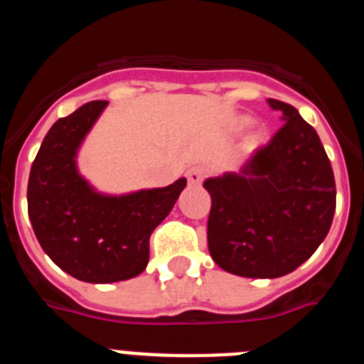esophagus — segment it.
Instances as JSON below:
<instances>
[{"label":"esophagus","instance_id":"obj_1","mask_svg":"<svg viewBox=\"0 0 364 364\" xmlns=\"http://www.w3.org/2000/svg\"><path fill=\"white\" fill-rule=\"evenodd\" d=\"M186 176H188L189 184L198 186L202 180L205 178V167L204 166H191L188 169V173H186Z\"/></svg>","mask_w":364,"mask_h":364}]
</instances>
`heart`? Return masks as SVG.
Masks as SVG:
<instances>
[{"instance_id":"b5f03b06","label":"heart","mask_w":364,"mask_h":364,"mask_svg":"<svg viewBox=\"0 0 364 364\" xmlns=\"http://www.w3.org/2000/svg\"><path fill=\"white\" fill-rule=\"evenodd\" d=\"M240 122H242V124L246 125L247 122H250V118L244 117ZM264 138H266V131H264V129H255V131H253V133H252V142H253V144L264 142Z\"/></svg>"}]
</instances>
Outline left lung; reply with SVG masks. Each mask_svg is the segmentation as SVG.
Listing matches in <instances>:
<instances>
[{"mask_svg":"<svg viewBox=\"0 0 364 364\" xmlns=\"http://www.w3.org/2000/svg\"><path fill=\"white\" fill-rule=\"evenodd\" d=\"M284 122L239 171L204 182L208 247L228 273L277 279L310 259L332 226L336 180L319 134L295 107L268 100Z\"/></svg>","mask_w":364,"mask_h":364,"instance_id":"8db88e82","label":"left lung"}]
</instances>
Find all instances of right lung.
<instances>
[{"instance_id": "obj_1", "label": "right lung", "mask_w": 364, "mask_h": 364, "mask_svg": "<svg viewBox=\"0 0 364 364\" xmlns=\"http://www.w3.org/2000/svg\"><path fill=\"white\" fill-rule=\"evenodd\" d=\"M109 102H89L45 134L31 167L28 218L58 268L92 284L127 281L149 262V237L188 180L124 195L102 193L80 173L78 151Z\"/></svg>"}]
</instances>
